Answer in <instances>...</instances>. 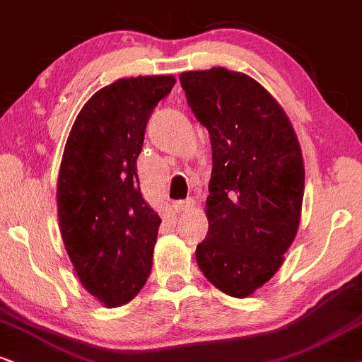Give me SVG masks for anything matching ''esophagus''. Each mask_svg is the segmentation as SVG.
<instances>
[{
	"label": "esophagus",
	"mask_w": 362,
	"mask_h": 362,
	"mask_svg": "<svg viewBox=\"0 0 362 362\" xmlns=\"http://www.w3.org/2000/svg\"><path fill=\"white\" fill-rule=\"evenodd\" d=\"M195 207V200L194 199H187V200H178V202L173 204V210H175L177 214H182V212H189Z\"/></svg>",
	"instance_id": "1"
}]
</instances>
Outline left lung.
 I'll return each mask as SVG.
<instances>
[{"label": "left lung", "instance_id": "1", "mask_svg": "<svg viewBox=\"0 0 362 362\" xmlns=\"http://www.w3.org/2000/svg\"><path fill=\"white\" fill-rule=\"evenodd\" d=\"M180 85L212 144L209 232L197 264L218 291L244 299L271 281L296 239L303 152L277 100L245 73L184 71Z\"/></svg>", "mask_w": 362, "mask_h": 362}]
</instances>
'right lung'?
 <instances>
[{"instance_id": "add662e5", "label": "right lung", "mask_w": 362, "mask_h": 362, "mask_svg": "<svg viewBox=\"0 0 362 362\" xmlns=\"http://www.w3.org/2000/svg\"><path fill=\"white\" fill-rule=\"evenodd\" d=\"M172 75L120 78L80 110L57 184L63 244L81 286L105 308L130 303L152 271L162 218L145 202L136 158L153 108Z\"/></svg>"}]
</instances>
